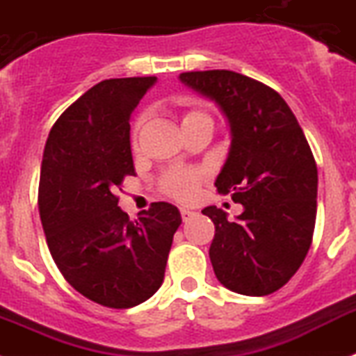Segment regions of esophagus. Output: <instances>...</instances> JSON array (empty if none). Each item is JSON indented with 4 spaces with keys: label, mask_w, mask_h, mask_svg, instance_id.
<instances>
[{
    "label": "esophagus",
    "mask_w": 356,
    "mask_h": 356,
    "mask_svg": "<svg viewBox=\"0 0 356 356\" xmlns=\"http://www.w3.org/2000/svg\"><path fill=\"white\" fill-rule=\"evenodd\" d=\"M180 214H181V220L187 221V220H189V218H193L194 212L191 211V209H180Z\"/></svg>",
    "instance_id": "esophagus-1"
}]
</instances>
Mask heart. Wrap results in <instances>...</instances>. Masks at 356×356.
I'll list each match as a JSON object with an SVG mask.
<instances>
[{"label": "heart", "instance_id": "b5f03b06", "mask_svg": "<svg viewBox=\"0 0 356 356\" xmlns=\"http://www.w3.org/2000/svg\"><path fill=\"white\" fill-rule=\"evenodd\" d=\"M209 117L203 109L194 108V106H185L184 113H181V124H187L196 118ZM144 124V117H136L131 126V145H138V135H140V127ZM205 178V171L200 167H189V169H171L160 178V189L163 194L171 196L180 202H187L196 194L200 184Z\"/></svg>", "mask_w": 356, "mask_h": 356}]
</instances>
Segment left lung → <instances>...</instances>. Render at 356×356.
<instances>
[{"mask_svg":"<svg viewBox=\"0 0 356 356\" xmlns=\"http://www.w3.org/2000/svg\"><path fill=\"white\" fill-rule=\"evenodd\" d=\"M180 81L223 109L232 131L216 189L245 211L230 221L223 209H203L216 227V277L232 291L261 297L277 291L302 265L317 218V163L296 115L277 91L230 70L185 72Z\"/></svg>","mask_w":356,"mask_h":356,"instance_id":"obj_1","label":"left lung"}]
</instances>
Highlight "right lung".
Segmentation results:
<instances>
[{
    "label": "right lung",
    "instance_id": "obj_1",
    "mask_svg": "<svg viewBox=\"0 0 356 356\" xmlns=\"http://www.w3.org/2000/svg\"><path fill=\"white\" fill-rule=\"evenodd\" d=\"M156 77L106 79L63 111L48 135L38 205L63 277L106 308L140 305L162 286L180 211L151 203L138 220L117 191L135 176L129 117Z\"/></svg>",
    "mask_w": 356,
    "mask_h": 356
}]
</instances>
